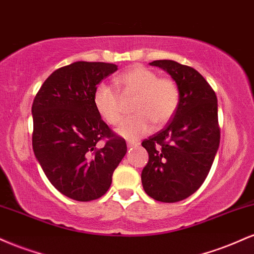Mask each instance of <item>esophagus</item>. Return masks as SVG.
<instances>
[{
	"label": "esophagus",
	"mask_w": 254,
	"mask_h": 254,
	"mask_svg": "<svg viewBox=\"0 0 254 254\" xmlns=\"http://www.w3.org/2000/svg\"><path fill=\"white\" fill-rule=\"evenodd\" d=\"M127 148H135V147H137V145H138V143H136V142H131V141H129L127 143Z\"/></svg>",
	"instance_id": "34e87169"
}]
</instances>
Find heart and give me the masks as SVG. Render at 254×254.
I'll return each mask as SVG.
<instances>
[{"instance_id": "1", "label": "heart", "mask_w": 254, "mask_h": 254, "mask_svg": "<svg viewBox=\"0 0 254 254\" xmlns=\"http://www.w3.org/2000/svg\"><path fill=\"white\" fill-rule=\"evenodd\" d=\"M116 84L123 97L136 95L132 104V117L119 125L117 132L129 139L145 135L151 129V122L161 127L171 121L180 101L179 87L173 78L159 77L156 71L144 65L131 66L116 78ZM94 106L100 117L111 125L123 118L122 97L111 84L100 83L95 88Z\"/></svg>"}]
</instances>
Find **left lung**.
Returning a JSON list of instances; mask_svg holds the SVG:
<instances>
[{"mask_svg":"<svg viewBox=\"0 0 254 254\" xmlns=\"http://www.w3.org/2000/svg\"><path fill=\"white\" fill-rule=\"evenodd\" d=\"M149 64L164 69L176 81L180 101L166 127L142 142L149 154L142 185L155 200L176 203L200 188L214 162L220 145L217 98L191 66L171 60Z\"/></svg>","mask_w":254,"mask_h":254,"instance_id":"8db88e82","label":"left lung"}]
</instances>
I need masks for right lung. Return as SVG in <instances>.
Listing matches in <instances>:
<instances>
[{
	"label": "right lung",
	"mask_w": 254,
	"mask_h": 254,
	"mask_svg": "<svg viewBox=\"0 0 254 254\" xmlns=\"http://www.w3.org/2000/svg\"><path fill=\"white\" fill-rule=\"evenodd\" d=\"M104 62H75L55 70L32 105L34 155L50 183L80 202L106 193L127 154L125 139L112 132L94 106L95 88L117 70Z\"/></svg>",
	"instance_id": "obj_1"
}]
</instances>
